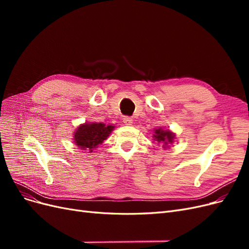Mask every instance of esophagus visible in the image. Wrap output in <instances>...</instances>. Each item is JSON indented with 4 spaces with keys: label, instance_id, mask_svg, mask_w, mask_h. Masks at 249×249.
Instances as JSON below:
<instances>
[{
    "label": "esophagus",
    "instance_id": "1",
    "mask_svg": "<svg viewBox=\"0 0 249 249\" xmlns=\"http://www.w3.org/2000/svg\"><path fill=\"white\" fill-rule=\"evenodd\" d=\"M123 122H124V124H126V125H131V124H133V119H132V117H130V116H124V119H123Z\"/></svg>",
    "mask_w": 249,
    "mask_h": 249
}]
</instances>
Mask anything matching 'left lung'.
<instances>
[{
	"label": "left lung",
	"instance_id": "1",
	"mask_svg": "<svg viewBox=\"0 0 249 249\" xmlns=\"http://www.w3.org/2000/svg\"><path fill=\"white\" fill-rule=\"evenodd\" d=\"M154 137H155V140L163 143L164 146H166L168 143L173 142L175 135H173V133H171L170 131H164L162 129H158V130H155Z\"/></svg>",
	"mask_w": 249,
	"mask_h": 249
}]
</instances>
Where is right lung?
I'll use <instances>...</instances> for the list:
<instances>
[{
	"label": "right lung",
	"mask_w": 249,
	"mask_h": 249,
	"mask_svg": "<svg viewBox=\"0 0 249 249\" xmlns=\"http://www.w3.org/2000/svg\"><path fill=\"white\" fill-rule=\"evenodd\" d=\"M114 126L106 125L102 123L85 124L78 127L74 133V143L82 149H88L90 153L106 140Z\"/></svg>",
	"instance_id": "add662e5"
}]
</instances>
